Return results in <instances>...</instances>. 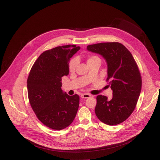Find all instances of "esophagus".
Listing matches in <instances>:
<instances>
[{
  "instance_id": "34e87169",
  "label": "esophagus",
  "mask_w": 160,
  "mask_h": 160,
  "mask_svg": "<svg viewBox=\"0 0 160 160\" xmlns=\"http://www.w3.org/2000/svg\"><path fill=\"white\" fill-rule=\"evenodd\" d=\"M91 95L90 94H88V93H83L81 95V98H89Z\"/></svg>"
}]
</instances>
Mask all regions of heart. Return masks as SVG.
I'll return each mask as SVG.
<instances>
[{
    "instance_id": "1",
    "label": "heart",
    "mask_w": 160,
    "mask_h": 160,
    "mask_svg": "<svg viewBox=\"0 0 160 160\" xmlns=\"http://www.w3.org/2000/svg\"><path fill=\"white\" fill-rule=\"evenodd\" d=\"M97 60H100V58L98 57H97V56H90L87 58V63L89 64L90 63L94 62L97 61ZM78 59L77 58H73V59H72L70 61L69 65H68L69 70L70 72H73L76 69V68H77V67L78 65Z\"/></svg>"
}]
</instances>
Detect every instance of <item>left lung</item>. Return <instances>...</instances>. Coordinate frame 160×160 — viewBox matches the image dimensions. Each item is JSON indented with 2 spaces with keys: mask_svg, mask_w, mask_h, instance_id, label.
Wrapping results in <instances>:
<instances>
[{
  "mask_svg": "<svg viewBox=\"0 0 160 160\" xmlns=\"http://www.w3.org/2000/svg\"><path fill=\"white\" fill-rule=\"evenodd\" d=\"M87 50L105 60L107 81L112 90L111 100L104 95L97 96L95 114L105 124H121L134 111L141 93L142 80L138 65L130 51L118 42L88 45Z\"/></svg>",
  "mask_w": 160,
  "mask_h": 160,
  "instance_id": "1",
  "label": "left lung"
}]
</instances>
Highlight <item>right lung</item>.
<instances>
[{
  "mask_svg": "<svg viewBox=\"0 0 160 160\" xmlns=\"http://www.w3.org/2000/svg\"><path fill=\"white\" fill-rule=\"evenodd\" d=\"M80 49L68 44L45 51L29 72L27 87L30 105L38 119L52 129L67 128L77 113L80 97L63 92L62 78L69 74L68 62Z\"/></svg>",
  "mask_w": 160,
  "mask_h": 160,
  "instance_id": "1",
  "label": "right lung"
}]
</instances>
